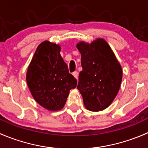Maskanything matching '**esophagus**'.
Listing matches in <instances>:
<instances>
[{
    "label": "esophagus",
    "mask_w": 148,
    "mask_h": 148,
    "mask_svg": "<svg viewBox=\"0 0 148 148\" xmlns=\"http://www.w3.org/2000/svg\"><path fill=\"white\" fill-rule=\"evenodd\" d=\"M72 74L77 79H78V72H77V71H74V72L72 73Z\"/></svg>",
    "instance_id": "obj_1"
}]
</instances>
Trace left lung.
Segmentation results:
<instances>
[{
  "label": "left lung",
  "mask_w": 148,
  "mask_h": 148,
  "mask_svg": "<svg viewBox=\"0 0 148 148\" xmlns=\"http://www.w3.org/2000/svg\"><path fill=\"white\" fill-rule=\"evenodd\" d=\"M76 46L81 53L82 66L77 89L86 110L102 111L112 104L120 90L122 66L103 38H97L90 44L80 41Z\"/></svg>",
  "instance_id": "1"
}]
</instances>
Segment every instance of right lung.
Here are the masks:
<instances>
[{
    "mask_svg": "<svg viewBox=\"0 0 148 148\" xmlns=\"http://www.w3.org/2000/svg\"><path fill=\"white\" fill-rule=\"evenodd\" d=\"M61 46L49 41L39 44L26 72V82L35 101L49 111L61 110L77 79L60 55Z\"/></svg>",
    "mask_w": 148,
    "mask_h": 148,
    "instance_id": "1",
    "label": "right lung"
}]
</instances>
